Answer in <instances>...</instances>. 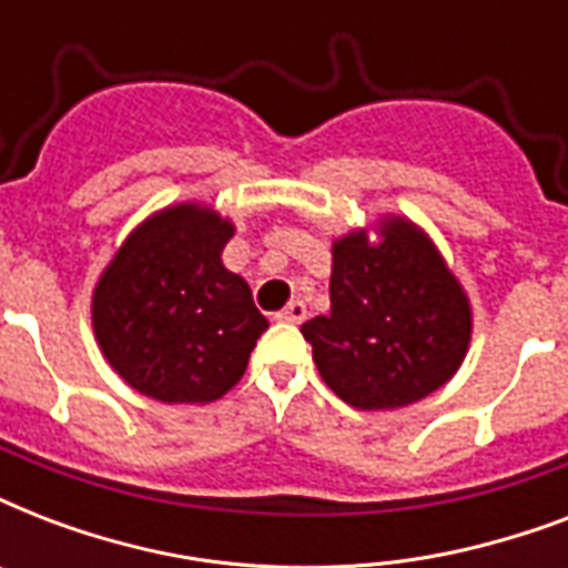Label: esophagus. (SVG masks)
<instances>
[{
	"label": "esophagus",
	"instance_id": "34e87169",
	"mask_svg": "<svg viewBox=\"0 0 568 568\" xmlns=\"http://www.w3.org/2000/svg\"><path fill=\"white\" fill-rule=\"evenodd\" d=\"M306 318V303L303 301H292L285 310L276 312V321H283V324H301Z\"/></svg>",
	"mask_w": 568,
	"mask_h": 568
}]
</instances>
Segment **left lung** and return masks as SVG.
I'll return each instance as SVG.
<instances>
[{
  "instance_id": "obj_1",
  "label": "left lung",
  "mask_w": 568,
  "mask_h": 568,
  "mask_svg": "<svg viewBox=\"0 0 568 568\" xmlns=\"http://www.w3.org/2000/svg\"><path fill=\"white\" fill-rule=\"evenodd\" d=\"M329 253V315L301 327L321 379L365 413L445 386L466 359L475 312L436 241L404 214H379Z\"/></svg>"
}]
</instances>
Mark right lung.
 Masks as SVG:
<instances>
[{
	"label": "right lung",
	"mask_w": 568,
	"mask_h": 568,
	"mask_svg": "<svg viewBox=\"0 0 568 568\" xmlns=\"http://www.w3.org/2000/svg\"><path fill=\"white\" fill-rule=\"evenodd\" d=\"M232 217L200 200L164 205L129 232L91 294L105 363L162 404H212L244 372L267 318L223 265Z\"/></svg>",
	"instance_id": "add662e5"
}]
</instances>
